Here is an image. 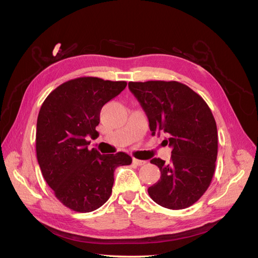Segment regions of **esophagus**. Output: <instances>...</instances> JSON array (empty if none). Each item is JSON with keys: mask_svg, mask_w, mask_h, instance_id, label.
<instances>
[{"mask_svg": "<svg viewBox=\"0 0 258 258\" xmlns=\"http://www.w3.org/2000/svg\"><path fill=\"white\" fill-rule=\"evenodd\" d=\"M134 163L135 165H137V166H143V165H145V161L144 160H140V159H137V158H134Z\"/></svg>", "mask_w": 258, "mask_h": 258, "instance_id": "esophagus-1", "label": "esophagus"}]
</instances>
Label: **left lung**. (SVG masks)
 <instances>
[{"label":"left lung","instance_id":"1","mask_svg":"<svg viewBox=\"0 0 258 258\" xmlns=\"http://www.w3.org/2000/svg\"><path fill=\"white\" fill-rule=\"evenodd\" d=\"M145 111L152 135L166 134L172 148L170 163L154 158L160 179L148 187L159 206L182 210L192 206L212 181L217 158V128L209 105L188 86L175 81L129 82Z\"/></svg>","mask_w":258,"mask_h":258}]
</instances>
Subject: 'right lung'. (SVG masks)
I'll return each mask as SVG.
<instances>
[{"label":"right lung","mask_w":258,"mask_h":258,"mask_svg":"<svg viewBox=\"0 0 258 258\" xmlns=\"http://www.w3.org/2000/svg\"><path fill=\"white\" fill-rule=\"evenodd\" d=\"M127 83L79 77L52 90L43 102L36 123V157L54 196L75 212H92L110 198L114 171L132 162L123 152L101 155L88 150L97 139L100 112Z\"/></svg>","instance_id":"1"}]
</instances>
